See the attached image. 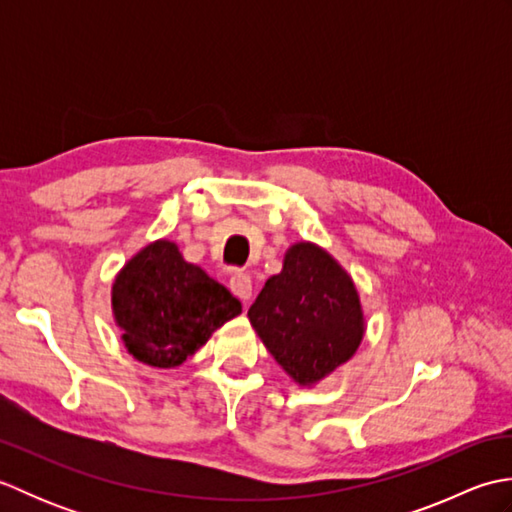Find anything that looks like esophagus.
I'll use <instances>...</instances> for the list:
<instances>
[{
    "instance_id": "esophagus-1",
    "label": "esophagus",
    "mask_w": 512,
    "mask_h": 512,
    "mask_svg": "<svg viewBox=\"0 0 512 512\" xmlns=\"http://www.w3.org/2000/svg\"><path fill=\"white\" fill-rule=\"evenodd\" d=\"M231 290H233V295H237L244 303H248L250 299H253V292H255L253 279L244 273H235L231 277Z\"/></svg>"
}]
</instances>
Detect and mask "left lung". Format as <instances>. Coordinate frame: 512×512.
Instances as JSON below:
<instances>
[{"mask_svg":"<svg viewBox=\"0 0 512 512\" xmlns=\"http://www.w3.org/2000/svg\"><path fill=\"white\" fill-rule=\"evenodd\" d=\"M248 319L299 387L319 385L350 361L367 328L352 275L306 239L286 250L281 273L266 279Z\"/></svg>","mask_w":512,"mask_h":512,"instance_id":"obj_1","label":"left lung"}]
</instances>
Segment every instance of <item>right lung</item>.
<instances>
[{
    "mask_svg": "<svg viewBox=\"0 0 512 512\" xmlns=\"http://www.w3.org/2000/svg\"><path fill=\"white\" fill-rule=\"evenodd\" d=\"M112 314L136 361L171 369L211 339L242 303L171 239H156L129 257L112 284Z\"/></svg>",
    "mask_w": 512,
    "mask_h": 512,
    "instance_id": "1",
    "label": "right lung"
}]
</instances>
